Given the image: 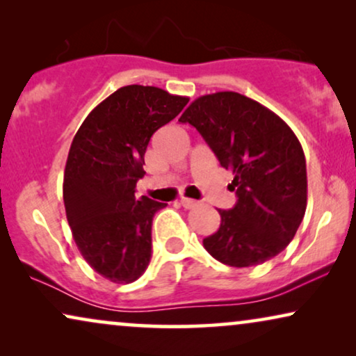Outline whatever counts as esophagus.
I'll list each match as a JSON object with an SVG mask.
<instances>
[{"label": "esophagus", "mask_w": 356, "mask_h": 356, "mask_svg": "<svg viewBox=\"0 0 356 356\" xmlns=\"http://www.w3.org/2000/svg\"><path fill=\"white\" fill-rule=\"evenodd\" d=\"M181 206L184 207V209H194V207H197L199 206V202L197 201H194V199H188V197H181Z\"/></svg>", "instance_id": "1"}]
</instances>
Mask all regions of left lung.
<instances>
[{"label":"left lung","mask_w":356,"mask_h":356,"mask_svg":"<svg viewBox=\"0 0 356 356\" xmlns=\"http://www.w3.org/2000/svg\"><path fill=\"white\" fill-rule=\"evenodd\" d=\"M199 131L235 178L236 204L218 211L220 227L204 238L213 259L232 267L269 261L293 240L306 211V160L290 126L238 92L202 95L179 118Z\"/></svg>","instance_id":"obj_1"}]
</instances>
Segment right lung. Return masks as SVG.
<instances>
[{
    "label": "right lung",
    "mask_w": 356,
    "mask_h": 356,
    "mask_svg": "<svg viewBox=\"0 0 356 356\" xmlns=\"http://www.w3.org/2000/svg\"><path fill=\"white\" fill-rule=\"evenodd\" d=\"M189 102L152 86H126L87 115L67 154L63 199L77 250L97 274L131 284L152 254V218L167 204L134 196L152 134Z\"/></svg>",
    "instance_id": "add662e5"
}]
</instances>
